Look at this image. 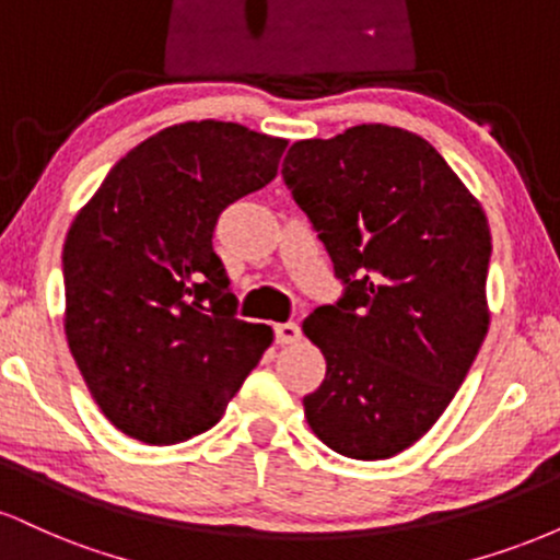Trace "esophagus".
<instances>
[{
    "instance_id": "34e87169",
    "label": "esophagus",
    "mask_w": 560,
    "mask_h": 560,
    "mask_svg": "<svg viewBox=\"0 0 560 560\" xmlns=\"http://www.w3.org/2000/svg\"><path fill=\"white\" fill-rule=\"evenodd\" d=\"M273 334H276V345H294L302 337V329L298 324L289 320V324H276Z\"/></svg>"
}]
</instances>
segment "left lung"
Here are the masks:
<instances>
[{
	"instance_id": "1",
	"label": "left lung",
	"mask_w": 560,
	"mask_h": 560,
	"mask_svg": "<svg viewBox=\"0 0 560 560\" xmlns=\"http://www.w3.org/2000/svg\"><path fill=\"white\" fill-rule=\"evenodd\" d=\"M281 176L345 287L302 324L326 358L305 419L334 453L392 458L445 413L485 342L487 215L427 139L395 126L294 141Z\"/></svg>"
}]
</instances>
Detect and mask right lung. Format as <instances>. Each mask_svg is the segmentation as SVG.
Returning <instances> with one entry per match:
<instances>
[{
  "label": "right lung",
  "instance_id": "right-lung-1",
  "mask_svg": "<svg viewBox=\"0 0 560 560\" xmlns=\"http://www.w3.org/2000/svg\"><path fill=\"white\" fill-rule=\"evenodd\" d=\"M284 150L240 124L171 126L120 158L75 215L62 249L68 347L133 440L208 432L273 342L271 326L236 318L213 231L273 182Z\"/></svg>",
  "mask_w": 560,
  "mask_h": 560
}]
</instances>
